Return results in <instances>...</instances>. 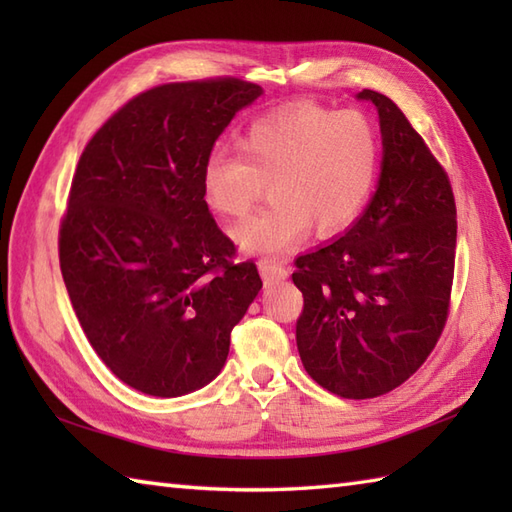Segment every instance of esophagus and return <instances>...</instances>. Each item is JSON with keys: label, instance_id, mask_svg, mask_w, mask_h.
Masks as SVG:
<instances>
[{"label": "esophagus", "instance_id": "obj_1", "mask_svg": "<svg viewBox=\"0 0 512 512\" xmlns=\"http://www.w3.org/2000/svg\"><path fill=\"white\" fill-rule=\"evenodd\" d=\"M259 273H262L266 286H273L277 281H284L288 277V268L284 264L273 262V259H262L259 262Z\"/></svg>", "mask_w": 512, "mask_h": 512}]
</instances>
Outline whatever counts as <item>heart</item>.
Listing matches in <instances>:
<instances>
[{"label":"heart","instance_id":"1","mask_svg":"<svg viewBox=\"0 0 512 512\" xmlns=\"http://www.w3.org/2000/svg\"><path fill=\"white\" fill-rule=\"evenodd\" d=\"M239 151L215 149L204 160V202L217 215L242 217L270 182L273 204L239 222L231 235L248 255H279L314 224L319 235L345 231L372 198L383 143L363 112L301 103L246 127Z\"/></svg>","mask_w":512,"mask_h":512}]
</instances>
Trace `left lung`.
<instances>
[{
    "instance_id": "obj_1",
    "label": "left lung",
    "mask_w": 512,
    "mask_h": 512,
    "mask_svg": "<svg viewBox=\"0 0 512 512\" xmlns=\"http://www.w3.org/2000/svg\"><path fill=\"white\" fill-rule=\"evenodd\" d=\"M383 134L378 189L363 215L297 257L303 295L297 347L312 380L352 400L405 383L436 347L449 317L455 198L447 171L385 94L363 90Z\"/></svg>"
}]
</instances>
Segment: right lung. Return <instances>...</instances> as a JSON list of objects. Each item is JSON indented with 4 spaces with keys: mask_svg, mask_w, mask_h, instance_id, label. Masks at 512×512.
Segmentation results:
<instances>
[{
    "mask_svg": "<svg viewBox=\"0 0 512 512\" xmlns=\"http://www.w3.org/2000/svg\"><path fill=\"white\" fill-rule=\"evenodd\" d=\"M262 92L235 76L158 85L107 118L76 165L61 275L94 352L143 394L209 385L262 290L202 193L215 140Z\"/></svg>",
    "mask_w": 512,
    "mask_h": 512,
    "instance_id": "add662e5",
    "label": "right lung"
}]
</instances>
